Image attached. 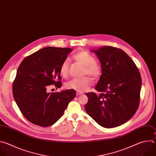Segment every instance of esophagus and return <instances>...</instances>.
I'll return each mask as SVG.
<instances>
[{"label": "esophagus", "instance_id": "esophagus-1", "mask_svg": "<svg viewBox=\"0 0 156 156\" xmlns=\"http://www.w3.org/2000/svg\"><path fill=\"white\" fill-rule=\"evenodd\" d=\"M76 96H80V95H81V94H83V93H80V92H76Z\"/></svg>", "mask_w": 156, "mask_h": 156}]
</instances>
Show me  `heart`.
I'll return each instance as SVG.
<instances>
[{
	"label": "heart",
	"mask_w": 156,
	"mask_h": 156,
	"mask_svg": "<svg viewBox=\"0 0 156 156\" xmlns=\"http://www.w3.org/2000/svg\"><path fill=\"white\" fill-rule=\"evenodd\" d=\"M73 58L84 66V73L90 75L94 78H98L101 75V67L96 63L95 58L90 53L86 51H81L76 53ZM69 60L65 59L62 63L60 72L62 75L66 76L69 72ZM92 84L91 79L85 76L82 78H73L66 83V87L69 89L76 90L78 92H83L87 90Z\"/></svg>",
	"instance_id": "heart-1"
}]
</instances>
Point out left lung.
Here are the masks:
<instances>
[{"mask_svg": "<svg viewBox=\"0 0 156 156\" xmlns=\"http://www.w3.org/2000/svg\"><path fill=\"white\" fill-rule=\"evenodd\" d=\"M91 52L101 62L102 75L95 89L103 93H86L89 99L84 108L101 126H119L128 122L138 108L140 73L134 62L120 49L104 46Z\"/></svg>", "mask_w": 156, "mask_h": 156, "instance_id": "left-lung-1", "label": "left lung"}]
</instances>
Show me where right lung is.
Segmentation results:
<instances>
[{
    "instance_id": "1",
    "label": "right lung",
    "mask_w": 156,
    "mask_h": 156,
    "mask_svg": "<svg viewBox=\"0 0 156 156\" xmlns=\"http://www.w3.org/2000/svg\"><path fill=\"white\" fill-rule=\"evenodd\" d=\"M72 51L44 48L20 63L13 83V95L21 114L32 123L43 127L53 125L75 98L76 91L72 89L52 93L47 91L52 84L61 87L60 65Z\"/></svg>"
}]
</instances>
